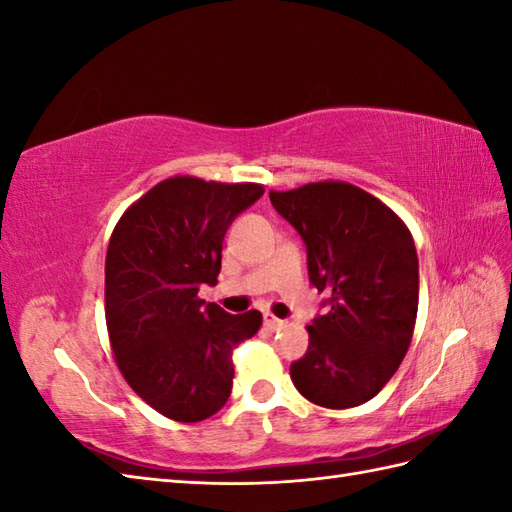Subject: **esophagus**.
Masks as SVG:
<instances>
[{"label": "esophagus", "instance_id": "esophagus-1", "mask_svg": "<svg viewBox=\"0 0 512 512\" xmlns=\"http://www.w3.org/2000/svg\"><path fill=\"white\" fill-rule=\"evenodd\" d=\"M264 325H266V328L270 330V332H275V330H279L281 328V325H284V321H281V319H277V317H273V314H264Z\"/></svg>", "mask_w": 512, "mask_h": 512}]
</instances>
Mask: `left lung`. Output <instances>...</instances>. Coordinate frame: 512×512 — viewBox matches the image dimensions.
<instances>
[{"mask_svg":"<svg viewBox=\"0 0 512 512\" xmlns=\"http://www.w3.org/2000/svg\"><path fill=\"white\" fill-rule=\"evenodd\" d=\"M308 250L310 284L328 299L308 325V352L290 365L299 394L319 407L372 400L405 358L418 314V255L407 224L350 182L270 191Z\"/></svg>","mask_w":512,"mask_h":512,"instance_id":"8db88e82","label":"left lung"}]
</instances>
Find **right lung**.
Listing matches in <instances>:
<instances>
[{
  "instance_id": "1",
  "label": "right lung",
  "mask_w": 512,
  "mask_h": 512,
  "mask_svg": "<svg viewBox=\"0 0 512 512\" xmlns=\"http://www.w3.org/2000/svg\"><path fill=\"white\" fill-rule=\"evenodd\" d=\"M262 184L176 176L118 220L105 257V321L127 385L162 416L200 422L233 387V347L255 336L262 312L228 314L198 297L215 286L222 242Z\"/></svg>"
}]
</instances>
